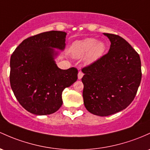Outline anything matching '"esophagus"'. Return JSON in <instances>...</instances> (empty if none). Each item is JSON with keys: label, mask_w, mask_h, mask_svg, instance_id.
Masks as SVG:
<instances>
[{"label": "esophagus", "mask_w": 150, "mask_h": 150, "mask_svg": "<svg viewBox=\"0 0 150 150\" xmlns=\"http://www.w3.org/2000/svg\"><path fill=\"white\" fill-rule=\"evenodd\" d=\"M83 75H84V73L82 71H80L78 72V79L79 80H80V79H82V78H83Z\"/></svg>", "instance_id": "34e87169"}]
</instances>
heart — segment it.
<instances>
[{"label": "heart", "mask_w": 150, "mask_h": 150, "mask_svg": "<svg viewBox=\"0 0 150 150\" xmlns=\"http://www.w3.org/2000/svg\"><path fill=\"white\" fill-rule=\"evenodd\" d=\"M105 45L103 42H97L94 38H87L83 40L77 41L72 46V53L77 57H83L88 54L86 61L93 62L99 59L103 55Z\"/></svg>", "instance_id": "1"}]
</instances>
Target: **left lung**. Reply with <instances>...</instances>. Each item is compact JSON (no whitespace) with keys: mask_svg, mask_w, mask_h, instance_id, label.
<instances>
[{"mask_svg":"<svg viewBox=\"0 0 150 150\" xmlns=\"http://www.w3.org/2000/svg\"><path fill=\"white\" fill-rule=\"evenodd\" d=\"M104 34L111 42L109 52L82 69L85 107L103 117L129 106L142 79L139 54L120 35Z\"/></svg>","mask_w":150,"mask_h":150,"instance_id":"1","label":"left lung"}]
</instances>
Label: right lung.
<instances>
[{"instance_id": "add662e5", "label": "right lung", "mask_w": 150, "mask_h": 150, "mask_svg": "<svg viewBox=\"0 0 150 150\" xmlns=\"http://www.w3.org/2000/svg\"><path fill=\"white\" fill-rule=\"evenodd\" d=\"M65 37L62 31L41 33L25 39L11 55V88L20 104L32 114L57 111L62 105V91L78 80V69L61 70L54 61L52 48L63 50Z\"/></svg>"}]
</instances>
